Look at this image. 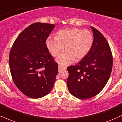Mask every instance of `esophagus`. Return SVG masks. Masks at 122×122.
Segmentation results:
<instances>
[{"label":"esophagus","instance_id":"34e87169","mask_svg":"<svg viewBox=\"0 0 122 122\" xmlns=\"http://www.w3.org/2000/svg\"><path fill=\"white\" fill-rule=\"evenodd\" d=\"M65 69H66V67L64 66H62L61 65H58V70H59V71H61V70H65Z\"/></svg>","mask_w":122,"mask_h":122}]
</instances>
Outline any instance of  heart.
<instances>
[{
  "label": "heart",
  "mask_w": 122,
  "mask_h": 122,
  "mask_svg": "<svg viewBox=\"0 0 122 122\" xmlns=\"http://www.w3.org/2000/svg\"><path fill=\"white\" fill-rule=\"evenodd\" d=\"M94 41V36L90 31L74 27L59 30L55 38L47 39L46 45L55 57L58 56L65 47L66 52L57 58V61L66 65L74 59L80 61L84 58L92 49Z\"/></svg>",
  "instance_id": "1"
}]
</instances>
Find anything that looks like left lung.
I'll use <instances>...</instances> for the list:
<instances>
[{
    "instance_id": "8db88e82",
    "label": "left lung",
    "mask_w": 122,
    "mask_h": 122,
    "mask_svg": "<svg viewBox=\"0 0 122 122\" xmlns=\"http://www.w3.org/2000/svg\"><path fill=\"white\" fill-rule=\"evenodd\" d=\"M94 41L89 53L77 65L69 66L67 85L71 95L81 99L99 94L107 82L112 68V55L107 41L93 27Z\"/></svg>"
}]
</instances>
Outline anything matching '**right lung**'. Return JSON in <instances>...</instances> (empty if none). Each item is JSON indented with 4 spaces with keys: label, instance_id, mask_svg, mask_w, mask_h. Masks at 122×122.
<instances>
[{
    "label": "right lung",
    "instance_id": "add662e5",
    "mask_svg": "<svg viewBox=\"0 0 122 122\" xmlns=\"http://www.w3.org/2000/svg\"><path fill=\"white\" fill-rule=\"evenodd\" d=\"M54 24L33 23L22 31L13 44L9 56L12 80L22 93L40 98L50 93L58 73V64L46 41Z\"/></svg>",
    "mask_w": 122,
    "mask_h": 122
}]
</instances>
